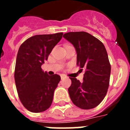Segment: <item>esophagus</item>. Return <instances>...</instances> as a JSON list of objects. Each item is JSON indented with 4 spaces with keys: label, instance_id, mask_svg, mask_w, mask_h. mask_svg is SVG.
<instances>
[{
    "label": "esophagus",
    "instance_id": "esophagus-1",
    "mask_svg": "<svg viewBox=\"0 0 130 130\" xmlns=\"http://www.w3.org/2000/svg\"><path fill=\"white\" fill-rule=\"evenodd\" d=\"M66 75H64V74H62V75H60V77H61V79H64V78L66 77Z\"/></svg>",
    "mask_w": 130,
    "mask_h": 130
}]
</instances>
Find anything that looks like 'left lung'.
<instances>
[{
    "label": "left lung",
    "mask_w": 130,
    "mask_h": 130,
    "mask_svg": "<svg viewBox=\"0 0 130 130\" xmlns=\"http://www.w3.org/2000/svg\"><path fill=\"white\" fill-rule=\"evenodd\" d=\"M63 37L75 48L77 65L86 69L82 83L75 77H70L71 100L83 109H93L104 99L109 85L111 64L105 46L86 32H70Z\"/></svg>",
    "instance_id": "8db88e82"
}]
</instances>
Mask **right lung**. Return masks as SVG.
<instances>
[{"mask_svg":"<svg viewBox=\"0 0 130 130\" xmlns=\"http://www.w3.org/2000/svg\"><path fill=\"white\" fill-rule=\"evenodd\" d=\"M62 35V32H59L34 36L25 40L19 47L15 67V82L21 102L30 112H43L52 104L60 77L57 74L49 75L41 66Z\"/></svg>","mask_w":130,"mask_h":130,"instance_id":"1","label":"right lung"}]
</instances>
